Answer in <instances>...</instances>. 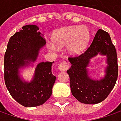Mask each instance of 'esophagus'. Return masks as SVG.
<instances>
[{"instance_id": "obj_1", "label": "esophagus", "mask_w": 121, "mask_h": 121, "mask_svg": "<svg viewBox=\"0 0 121 121\" xmlns=\"http://www.w3.org/2000/svg\"><path fill=\"white\" fill-rule=\"evenodd\" d=\"M70 66V64H69V62L68 60H65L62 62H61L60 64H59L58 66V69L60 70V71H65L68 68H69Z\"/></svg>"}]
</instances>
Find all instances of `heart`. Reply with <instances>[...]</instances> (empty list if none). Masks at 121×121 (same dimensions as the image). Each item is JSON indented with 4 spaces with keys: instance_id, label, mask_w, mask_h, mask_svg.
<instances>
[{
    "instance_id": "b5f03b06",
    "label": "heart",
    "mask_w": 121,
    "mask_h": 121,
    "mask_svg": "<svg viewBox=\"0 0 121 121\" xmlns=\"http://www.w3.org/2000/svg\"><path fill=\"white\" fill-rule=\"evenodd\" d=\"M90 39L89 29L84 26H68L55 31L49 48L56 50L58 48L66 45V52L71 55L81 54L87 45Z\"/></svg>"
}]
</instances>
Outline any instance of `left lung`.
<instances>
[{"instance_id":"8db88e82","label":"left lung","mask_w":121,"mask_h":121,"mask_svg":"<svg viewBox=\"0 0 121 121\" xmlns=\"http://www.w3.org/2000/svg\"><path fill=\"white\" fill-rule=\"evenodd\" d=\"M98 54L106 56L108 66L104 77L95 80L89 76L87 67L90 60ZM69 61L71 66L67 73L73 96L83 104H95L104 101L114 87L118 72L116 50L109 34L99 29L84 53L69 57Z\"/></svg>"}]
</instances>
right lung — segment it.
Instances as JSON below:
<instances>
[{"mask_svg":"<svg viewBox=\"0 0 121 121\" xmlns=\"http://www.w3.org/2000/svg\"><path fill=\"white\" fill-rule=\"evenodd\" d=\"M36 25H26L15 33L8 43L4 57V78L12 97L26 107L44 104L51 96L56 77L52 73L54 61H42L36 67L30 82L20 76V69L34 65L40 50L45 45Z\"/></svg>","mask_w":121,"mask_h":121,"instance_id":"add662e5","label":"right lung"}]
</instances>
